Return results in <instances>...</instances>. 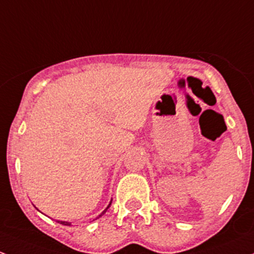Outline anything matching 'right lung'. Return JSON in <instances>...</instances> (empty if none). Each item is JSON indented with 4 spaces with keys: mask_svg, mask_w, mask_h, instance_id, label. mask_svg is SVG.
Returning <instances> with one entry per match:
<instances>
[{
    "mask_svg": "<svg viewBox=\"0 0 254 254\" xmlns=\"http://www.w3.org/2000/svg\"><path fill=\"white\" fill-rule=\"evenodd\" d=\"M111 203H112V202H111ZM111 203H109V204H108V207H107V208H106V209H105V210H103V212H102V213H101V214H100V215H98V218H100V217H102V215H103V214H105V213L107 212V209H108V208H109V207H111ZM58 223L63 224V225H70V223H68V221H58Z\"/></svg>",
    "mask_w": 254,
    "mask_h": 254,
    "instance_id": "obj_1",
    "label": "right lung"
}]
</instances>
